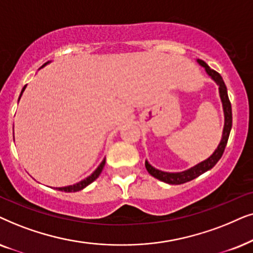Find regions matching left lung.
<instances>
[{
  "label": "left lung",
  "mask_w": 253,
  "mask_h": 253,
  "mask_svg": "<svg viewBox=\"0 0 253 253\" xmlns=\"http://www.w3.org/2000/svg\"><path fill=\"white\" fill-rule=\"evenodd\" d=\"M197 62L199 63L201 67H204L205 72H206L207 75L210 76L218 86V95H220L222 109H223V114H224L223 132H222V137H221L220 143H218L216 149L214 150V153L211 154L210 157L206 158V160L200 162V163L195 164L194 167H191L190 169L187 170L179 171V172H168V171H162V170L156 169V168H154L149 162L146 160L144 166H146V169L148 172H149L153 177L157 178L158 180L164 181V183L167 184H171V185L184 184L186 183V181H190L192 179H194V178L199 177L200 174L206 172V171L211 170V168L217 163L218 160L222 157V155H223L224 148L227 146V142L229 139V134H230V130H231V126H232L231 104H230V100H229L227 86H225V84L223 82V79H222L220 74L211 69L206 62L203 61V60L197 59Z\"/></svg>",
  "instance_id": "8db88e82"
}]
</instances>
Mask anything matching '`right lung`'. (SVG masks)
<instances>
[{
	"mask_svg": "<svg viewBox=\"0 0 253 253\" xmlns=\"http://www.w3.org/2000/svg\"><path fill=\"white\" fill-rule=\"evenodd\" d=\"M48 63H50V61H48V62H46L45 65H42V68H43V67H45L46 65H48ZM25 87H26V85H24V87H23L22 89V92H21V95H19V98H18V102H19V99H21V97H22V95H23V92L25 91ZM105 161H106V158L104 157V160L102 161V163L99 164L98 167H97V169L93 171V172L90 174V176H87L86 178H84V179H82L81 181H79V183H76V184H73V185H68V186H63V187H56V190H59V191H62V192H77V191H81V190H83V188H85L87 185H90L92 183V181H95L97 178L99 177V174L102 173V171H103V169H104V166H105Z\"/></svg>",
	"mask_w": 253,
	"mask_h": 253,
	"instance_id": "obj_1",
	"label": "right lung"
}]
</instances>
